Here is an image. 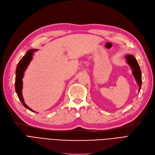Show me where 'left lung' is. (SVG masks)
<instances>
[{
    "label": "left lung",
    "instance_id": "obj_1",
    "mask_svg": "<svg viewBox=\"0 0 155 155\" xmlns=\"http://www.w3.org/2000/svg\"><path fill=\"white\" fill-rule=\"evenodd\" d=\"M126 59L127 61V63L132 69V73L138 85V92H140L142 86V73L136 58L132 54H127L126 56Z\"/></svg>",
    "mask_w": 155,
    "mask_h": 155
}]
</instances>
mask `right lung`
Instances as JSON below:
<instances>
[{
  "label": "right lung",
  "instance_id": "obj_1",
  "mask_svg": "<svg viewBox=\"0 0 155 155\" xmlns=\"http://www.w3.org/2000/svg\"><path fill=\"white\" fill-rule=\"evenodd\" d=\"M37 49H31L27 51L26 54L21 58V61H19L17 69H16V76H15V91L17 94V96L20 101L22 102L23 106L26 109H29V111L35 112L32 109L29 107L27 105L25 104L24 98L22 94V78L24 76V71H26V68H28L29 64L33 58V53L37 51ZM36 113V112H35Z\"/></svg>",
  "mask_w": 155,
  "mask_h": 155
}]
</instances>
